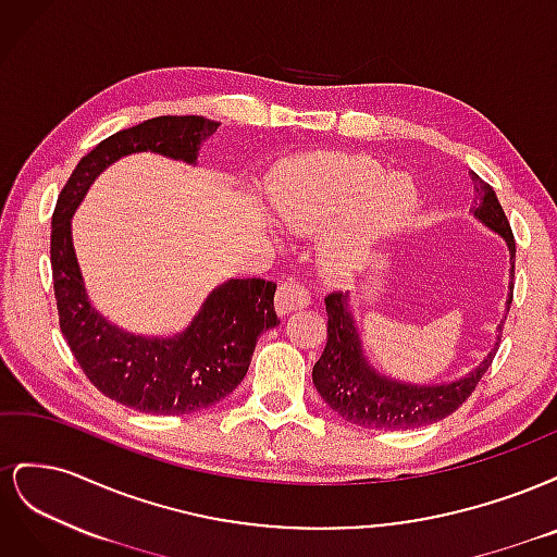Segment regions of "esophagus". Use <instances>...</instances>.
Returning <instances> with one entry per match:
<instances>
[{
    "mask_svg": "<svg viewBox=\"0 0 557 557\" xmlns=\"http://www.w3.org/2000/svg\"><path fill=\"white\" fill-rule=\"evenodd\" d=\"M309 301H311L309 290L301 283H297L295 278H288V281H283L278 285V293H276V311H278V315H288V313H293L297 309H305Z\"/></svg>",
    "mask_w": 557,
    "mask_h": 557,
    "instance_id": "1",
    "label": "esophagus"
}]
</instances>
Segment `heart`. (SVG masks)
<instances>
[{
	"mask_svg": "<svg viewBox=\"0 0 557 557\" xmlns=\"http://www.w3.org/2000/svg\"><path fill=\"white\" fill-rule=\"evenodd\" d=\"M413 201V185L387 178L376 160L330 158L288 178L278 211L283 223L299 232L358 215V237L381 239L407 221Z\"/></svg>",
	"mask_w": 557,
	"mask_h": 557,
	"instance_id": "b5f03b06",
	"label": "heart"
}]
</instances>
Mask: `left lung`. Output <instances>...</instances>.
Here are the masks:
<instances>
[{
  "instance_id": "obj_1",
  "label": "left lung",
  "mask_w": 557,
  "mask_h": 557,
  "mask_svg": "<svg viewBox=\"0 0 557 557\" xmlns=\"http://www.w3.org/2000/svg\"><path fill=\"white\" fill-rule=\"evenodd\" d=\"M469 176L471 183H474V207L469 211L474 213L479 223L499 234L504 244H507L511 262L509 290H513L516 242L511 225L491 185L474 172H469ZM511 297L513 293H509L507 299V313L511 307ZM325 307L327 346L320 360L313 364V385L332 411L339 413L348 423L369 430H416L450 416L474 393L476 383L487 372L499 346L497 334L495 348H491V352H487L476 369H471L469 374L458 381L436 385L404 383L381 374L364 356L356 315H352L350 309V293L327 295ZM504 320H507V315H504ZM497 332H502V325H497Z\"/></svg>"
}]
</instances>
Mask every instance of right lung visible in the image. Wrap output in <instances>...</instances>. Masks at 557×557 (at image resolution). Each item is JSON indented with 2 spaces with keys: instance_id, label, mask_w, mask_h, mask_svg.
<instances>
[{
  "instance_id": "obj_1",
  "label": "right lung",
  "mask_w": 557,
  "mask_h": 557,
  "mask_svg": "<svg viewBox=\"0 0 557 557\" xmlns=\"http://www.w3.org/2000/svg\"><path fill=\"white\" fill-rule=\"evenodd\" d=\"M218 127L221 123L201 115H162L111 134L81 158L50 225V264L64 339L99 393L141 413L183 416L225 399L244 381L258 336L278 325L276 283L230 278L207 295L183 332L132 334L92 307L76 260L72 218L95 178L115 160L150 150L197 164L201 141Z\"/></svg>"
}]
</instances>
